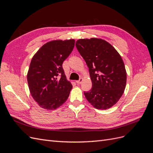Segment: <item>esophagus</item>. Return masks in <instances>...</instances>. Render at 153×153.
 <instances>
[{"label":"esophagus","instance_id":"esophagus-1","mask_svg":"<svg viewBox=\"0 0 153 153\" xmlns=\"http://www.w3.org/2000/svg\"><path fill=\"white\" fill-rule=\"evenodd\" d=\"M82 81H83V78H80V79L78 80H77V81H76V83L77 84H80L82 82Z\"/></svg>","mask_w":153,"mask_h":153}]
</instances>
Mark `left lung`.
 <instances>
[{
	"label": "left lung",
	"instance_id": "1",
	"mask_svg": "<svg viewBox=\"0 0 153 153\" xmlns=\"http://www.w3.org/2000/svg\"><path fill=\"white\" fill-rule=\"evenodd\" d=\"M76 47L89 68L92 89L84 92L95 108L106 110L121 98L126 84V71L121 55L112 45L100 38L80 39Z\"/></svg>",
	"mask_w": 153,
	"mask_h": 153
}]
</instances>
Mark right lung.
Segmentation results:
<instances>
[{
    "label": "right lung",
    "mask_w": 153,
    "mask_h": 153,
    "mask_svg": "<svg viewBox=\"0 0 153 153\" xmlns=\"http://www.w3.org/2000/svg\"><path fill=\"white\" fill-rule=\"evenodd\" d=\"M75 39L53 40L43 45L32 58L27 82L33 99L46 110H55L68 100L72 89L62 63L75 47Z\"/></svg>",
    "instance_id": "1"
}]
</instances>
